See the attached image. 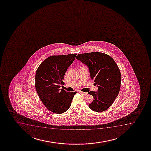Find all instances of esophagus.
Segmentation results:
<instances>
[{
	"instance_id": "esophagus-1",
	"label": "esophagus",
	"mask_w": 151,
	"mask_h": 151,
	"mask_svg": "<svg viewBox=\"0 0 151 151\" xmlns=\"http://www.w3.org/2000/svg\"><path fill=\"white\" fill-rule=\"evenodd\" d=\"M80 92L81 94H83V95H87V92H83V91H80Z\"/></svg>"
}]
</instances>
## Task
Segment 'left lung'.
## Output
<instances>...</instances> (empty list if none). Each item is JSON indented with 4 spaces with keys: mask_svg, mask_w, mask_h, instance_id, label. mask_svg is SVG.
<instances>
[{
    "mask_svg": "<svg viewBox=\"0 0 151 151\" xmlns=\"http://www.w3.org/2000/svg\"><path fill=\"white\" fill-rule=\"evenodd\" d=\"M78 60L88 68L91 79L98 87L97 91L88 93L93 96L88 105L95 112L105 111L110 107L118 95L121 75L115 60L109 55L99 52L79 54Z\"/></svg>",
    "mask_w": 151,
    "mask_h": 151,
    "instance_id": "8db88e82",
    "label": "left lung"
}]
</instances>
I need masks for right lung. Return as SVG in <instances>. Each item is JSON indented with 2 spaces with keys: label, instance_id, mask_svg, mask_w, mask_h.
Segmentation results:
<instances>
[{
  "label": "right lung",
  "instance_id": "add662e5",
  "mask_svg": "<svg viewBox=\"0 0 151 151\" xmlns=\"http://www.w3.org/2000/svg\"><path fill=\"white\" fill-rule=\"evenodd\" d=\"M76 55L50 56L40 65L36 72L35 88L39 98L46 108L54 113L66 112L77 93L60 89L66 71Z\"/></svg>",
  "mask_w": 151,
  "mask_h": 151
}]
</instances>
